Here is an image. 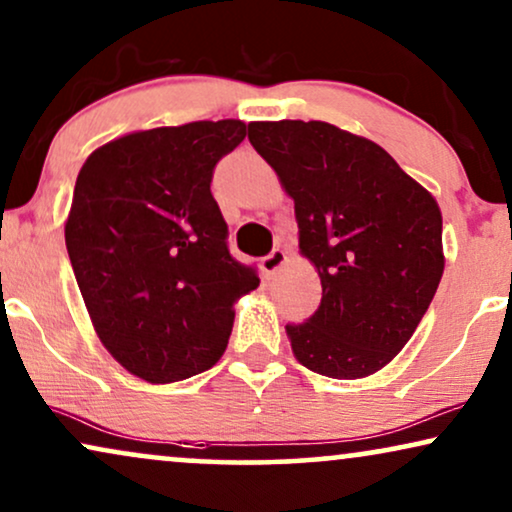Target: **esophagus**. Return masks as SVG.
<instances>
[{"mask_svg": "<svg viewBox=\"0 0 512 512\" xmlns=\"http://www.w3.org/2000/svg\"><path fill=\"white\" fill-rule=\"evenodd\" d=\"M286 262H288L286 250H278V248H276V250H271L269 255L262 260V271H264V274H267V276H274L276 271L281 269Z\"/></svg>", "mask_w": 512, "mask_h": 512, "instance_id": "1", "label": "esophagus"}]
</instances>
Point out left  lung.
Instances as JSON below:
<instances>
[{
    "label": "left lung",
    "instance_id": "1",
    "mask_svg": "<svg viewBox=\"0 0 512 512\" xmlns=\"http://www.w3.org/2000/svg\"><path fill=\"white\" fill-rule=\"evenodd\" d=\"M248 139L295 200L300 255L319 271V309L286 326L309 371L357 380L416 333L444 274L442 212L385 148L321 120L250 122Z\"/></svg>",
    "mask_w": 512,
    "mask_h": 512
}]
</instances>
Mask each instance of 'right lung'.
Returning a JSON list of instances; mask_svg holds the SVG:
<instances>
[{"mask_svg": "<svg viewBox=\"0 0 512 512\" xmlns=\"http://www.w3.org/2000/svg\"><path fill=\"white\" fill-rule=\"evenodd\" d=\"M241 120L125 134L84 160L66 248L103 347L153 385L212 368L234 304L260 286L226 248L212 170L245 139Z\"/></svg>", "mask_w": 512, "mask_h": 512, "instance_id": "obj_1", "label": "right lung"}]
</instances>
